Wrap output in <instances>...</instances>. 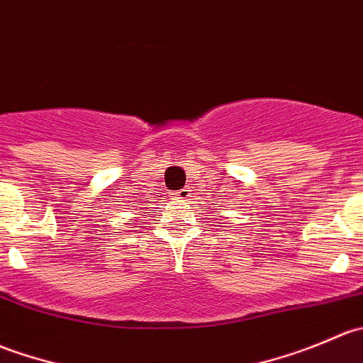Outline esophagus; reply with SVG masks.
Here are the masks:
<instances>
[{"mask_svg": "<svg viewBox=\"0 0 363 363\" xmlns=\"http://www.w3.org/2000/svg\"><path fill=\"white\" fill-rule=\"evenodd\" d=\"M189 195H191V193H189V189H188V188H184V189H181V191L175 193V199L188 200V199H189Z\"/></svg>", "mask_w": 363, "mask_h": 363, "instance_id": "esophagus-1", "label": "esophagus"}]
</instances>
